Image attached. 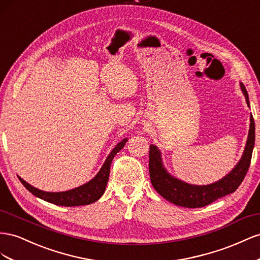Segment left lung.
I'll return each mask as SVG.
<instances>
[{
    "label": "left lung",
    "instance_id": "1",
    "mask_svg": "<svg viewBox=\"0 0 260 260\" xmlns=\"http://www.w3.org/2000/svg\"><path fill=\"white\" fill-rule=\"evenodd\" d=\"M241 89L245 95L247 106L249 107L248 93L245 86L241 84ZM254 145L255 122L253 115H250V125L245 150H244L239 163L223 179L209 185H203V186L187 184L173 177L163 167L160 150L155 146L150 145L149 174L151 184L163 198L176 206L185 207V208H200V207L210 205L217 199L234 192L240 186L248 171Z\"/></svg>",
    "mask_w": 260,
    "mask_h": 260
}]
</instances>
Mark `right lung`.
Returning <instances> with one entry per match:
<instances>
[{
	"label": "right lung",
	"mask_w": 260,
	"mask_h": 260,
	"mask_svg": "<svg viewBox=\"0 0 260 260\" xmlns=\"http://www.w3.org/2000/svg\"><path fill=\"white\" fill-rule=\"evenodd\" d=\"M126 142H127V139L125 138L121 143H118L115 146L114 149L108 155L107 160L103 163V166L100 169L98 174L95 175L91 181H89L88 183L74 189L60 192L43 191L31 186L30 184H28L26 181L21 179V177L18 176V179L21 182V184H23L32 195L46 200L48 203L65 207H75L92 204L94 202H97V200L103 195V192H105L107 183L109 181L111 163H112L114 155L125 146Z\"/></svg>",
	"instance_id": "1"
}]
</instances>
